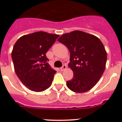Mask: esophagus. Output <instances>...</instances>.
<instances>
[{"mask_svg": "<svg viewBox=\"0 0 122 122\" xmlns=\"http://www.w3.org/2000/svg\"><path fill=\"white\" fill-rule=\"evenodd\" d=\"M66 65H63V66L60 68V71H63L65 70H66Z\"/></svg>", "mask_w": 122, "mask_h": 122, "instance_id": "esophagus-1", "label": "esophagus"}]
</instances>
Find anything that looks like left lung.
<instances>
[{
  "instance_id": "8db88e82",
  "label": "left lung",
  "mask_w": 122,
  "mask_h": 122,
  "mask_svg": "<svg viewBox=\"0 0 122 122\" xmlns=\"http://www.w3.org/2000/svg\"><path fill=\"white\" fill-rule=\"evenodd\" d=\"M70 52L68 66L73 71L66 81L71 91L83 93L93 88L105 70L107 53L98 38L79 30L65 33L58 39Z\"/></svg>"
}]
</instances>
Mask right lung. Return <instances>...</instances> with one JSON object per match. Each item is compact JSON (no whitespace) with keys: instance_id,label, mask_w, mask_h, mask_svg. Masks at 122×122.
Returning a JSON list of instances; mask_svg holds the SVG:
<instances>
[{"instance_id":"add662e5","label":"right lung","mask_w":122,"mask_h":122,"mask_svg":"<svg viewBox=\"0 0 122 122\" xmlns=\"http://www.w3.org/2000/svg\"><path fill=\"white\" fill-rule=\"evenodd\" d=\"M59 35L37 32L17 40L11 52L15 71L22 83L32 91L48 89L56 71L48 63L46 54Z\"/></svg>"}]
</instances>
